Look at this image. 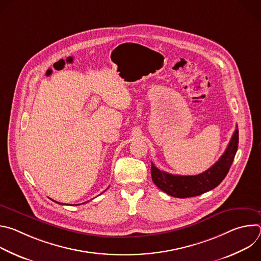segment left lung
<instances>
[{"label": "left lung", "mask_w": 261, "mask_h": 261, "mask_svg": "<svg viewBox=\"0 0 261 261\" xmlns=\"http://www.w3.org/2000/svg\"><path fill=\"white\" fill-rule=\"evenodd\" d=\"M238 145L239 130L237 127L224 154L204 172L197 175H176L160 170L152 162V179L160 190L170 196L177 198L198 196L216 188L225 178L237 154Z\"/></svg>", "instance_id": "8db88e82"}]
</instances>
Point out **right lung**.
I'll use <instances>...</instances> for the list:
<instances>
[{"label":"right lung","instance_id":"add662e5","mask_svg":"<svg viewBox=\"0 0 261 261\" xmlns=\"http://www.w3.org/2000/svg\"><path fill=\"white\" fill-rule=\"evenodd\" d=\"M56 202H57V201H56ZM58 203H59V202H58ZM60 204H64V203H60ZM76 205H79V204H76Z\"/></svg>","mask_w":261,"mask_h":261}]
</instances>
